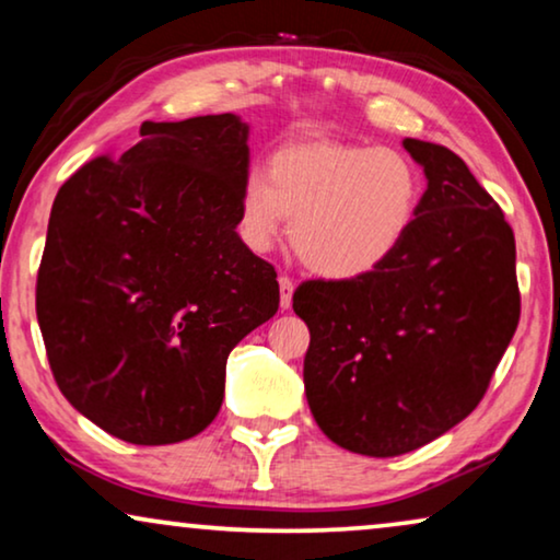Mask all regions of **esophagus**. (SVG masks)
Wrapping results in <instances>:
<instances>
[{
    "label": "esophagus",
    "mask_w": 560,
    "mask_h": 560,
    "mask_svg": "<svg viewBox=\"0 0 560 560\" xmlns=\"http://www.w3.org/2000/svg\"><path fill=\"white\" fill-rule=\"evenodd\" d=\"M293 290L295 282L290 275H280V305L282 308H290V301H293Z\"/></svg>",
    "instance_id": "obj_1"
}]
</instances>
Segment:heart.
<instances>
[{
    "label": "heart",
    "mask_w": 560,
    "mask_h": 560,
    "mask_svg": "<svg viewBox=\"0 0 560 560\" xmlns=\"http://www.w3.org/2000/svg\"><path fill=\"white\" fill-rule=\"evenodd\" d=\"M423 201V173L395 148L334 140L282 144L240 190V236L267 252L288 217L290 242L313 272L364 278L408 240Z\"/></svg>",
    "instance_id": "heart-1"
}]
</instances>
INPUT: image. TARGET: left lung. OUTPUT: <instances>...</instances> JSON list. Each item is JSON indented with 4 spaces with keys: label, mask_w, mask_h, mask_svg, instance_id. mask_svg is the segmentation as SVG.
<instances>
[{
    "label": "left lung",
    "mask_w": 560,
    "mask_h": 560,
    "mask_svg": "<svg viewBox=\"0 0 560 560\" xmlns=\"http://www.w3.org/2000/svg\"><path fill=\"white\" fill-rule=\"evenodd\" d=\"M428 188L400 252L364 278L305 280V397L320 431L400 456L469 416L520 320L515 234L456 152L408 140Z\"/></svg>",
    "instance_id": "1"
}]
</instances>
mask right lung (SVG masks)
Segmentation results:
<instances>
[{
  "label": "right lung",
  "instance_id": "add662e5",
  "mask_svg": "<svg viewBox=\"0 0 560 560\" xmlns=\"http://www.w3.org/2000/svg\"><path fill=\"white\" fill-rule=\"evenodd\" d=\"M140 137L60 186L35 308L66 400L121 441L163 446L217 418L229 351L275 316L280 285L236 234L247 125L206 114L142 121Z\"/></svg>",
  "mask_w": 560,
  "mask_h": 560
}]
</instances>
